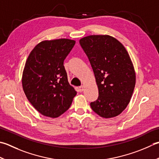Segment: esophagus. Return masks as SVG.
<instances>
[{"label":"esophagus","instance_id":"34e87169","mask_svg":"<svg viewBox=\"0 0 159 159\" xmlns=\"http://www.w3.org/2000/svg\"><path fill=\"white\" fill-rule=\"evenodd\" d=\"M84 88H85V87H84L83 85H82V86H80L79 88V91L80 92H82L83 90H84Z\"/></svg>","mask_w":159,"mask_h":159}]
</instances>
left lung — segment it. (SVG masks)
<instances>
[{
  "mask_svg": "<svg viewBox=\"0 0 159 159\" xmlns=\"http://www.w3.org/2000/svg\"><path fill=\"white\" fill-rule=\"evenodd\" d=\"M88 57L98 88L97 100L90 106L102 118L119 115L129 104L136 83V74L128 52L108 35H92L80 40Z\"/></svg>",
  "mask_w": 159,
  "mask_h": 159,
  "instance_id": "left-lung-1",
  "label": "left lung"
}]
</instances>
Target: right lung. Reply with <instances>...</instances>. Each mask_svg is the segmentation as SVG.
Returning a JSON list of instances; mask_svg holds the SVG:
<instances>
[{
  "instance_id": "1",
  "label": "right lung",
  "mask_w": 159,
  "mask_h": 159,
  "mask_svg": "<svg viewBox=\"0 0 159 159\" xmlns=\"http://www.w3.org/2000/svg\"><path fill=\"white\" fill-rule=\"evenodd\" d=\"M61 39L39 43L28 57L22 84L31 104L43 116L57 118L70 108L76 92L70 85L64 60L75 45Z\"/></svg>"
}]
</instances>
